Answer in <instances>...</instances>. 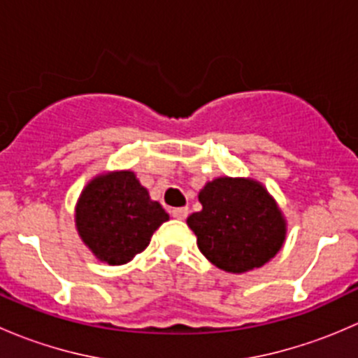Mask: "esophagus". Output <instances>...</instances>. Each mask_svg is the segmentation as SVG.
I'll use <instances>...</instances> for the list:
<instances>
[{"mask_svg": "<svg viewBox=\"0 0 358 358\" xmlns=\"http://www.w3.org/2000/svg\"><path fill=\"white\" fill-rule=\"evenodd\" d=\"M171 216L176 220H185L189 216V208H175L171 209Z\"/></svg>", "mask_w": 358, "mask_h": 358, "instance_id": "obj_1", "label": "esophagus"}]
</instances>
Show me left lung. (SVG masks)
Here are the masks:
<instances>
[{
  "mask_svg": "<svg viewBox=\"0 0 358 358\" xmlns=\"http://www.w3.org/2000/svg\"><path fill=\"white\" fill-rule=\"evenodd\" d=\"M202 209L187 218L201 252L232 273L263 266L286 241V220L265 187L251 178L220 176L199 192Z\"/></svg>",
  "mask_w": 358,
  "mask_h": 358,
  "instance_id": "8db88e82",
  "label": "left lung"
}]
</instances>
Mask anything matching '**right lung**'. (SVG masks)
I'll list each match as a JSON object with an SVG mask.
<instances>
[{
    "mask_svg": "<svg viewBox=\"0 0 358 358\" xmlns=\"http://www.w3.org/2000/svg\"><path fill=\"white\" fill-rule=\"evenodd\" d=\"M169 215L133 171L95 176L76 204V229L90 251L109 265H124L149 246Z\"/></svg>",
    "mask_w": 358,
    "mask_h": 358,
    "instance_id": "add662e5",
    "label": "right lung"
}]
</instances>
